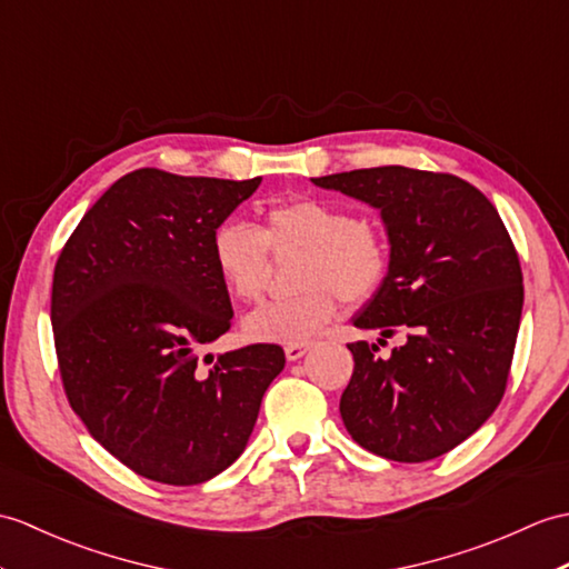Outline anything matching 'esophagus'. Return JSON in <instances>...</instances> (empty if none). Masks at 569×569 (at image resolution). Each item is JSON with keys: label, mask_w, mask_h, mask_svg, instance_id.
Here are the masks:
<instances>
[{"label": "esophagus", "mask_w": 569, "mask_h": 569, "mask_svg": "<svg viewBox=\"0 0 569 569\" xmlns=\"http://www.w3.org/2000/svg\"><path fill=\"white\" fill-rule=\"evenodd\" d=\"M308 349H310V341H296V345H286V359L298 361L300 356H306Z\"/></svg>", "instance_id": "34e87169"}]
</instances>
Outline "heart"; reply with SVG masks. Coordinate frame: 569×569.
Returning <instances> with one entry per match:
<instances>
[{"mask_svg":"<svg viewBox=\"0 0 569 569\" xmlns=\"http://www.w3.org/2000/svg\"><path fill=\"white\" fill-rule=\"evenodd\" d=\"M298 257L296 296L269 302L244 320L249 337L267 341L310 339L337 312V302L361 306L382 286L390 267L386 237L347 206L300 196L273 203L261 224L224 220L213 234V261L222 283L242 302L263 298L273 261Z\"/></svg>","mask_w":569,"mask_h":569,"instance_id":"heart-1","label":"heart"}]
</instances>
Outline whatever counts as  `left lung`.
<instances>
[{"label": "left lung", "instance_id": "1", "mask_svg": "<svg viewBox=\"0 0 569 569\" xmlns=\"http://www.w3.org/2000/svg\"><path fill=\"white\" fill-rule=\"evenodd\" d=\"M312 181L380 210L390 269L353 325L386 339L405 332L388 359L368 341L349 345L345 427L398 463L439 458L505 398L523 308L517 247L487 196L443 171L390 164Z\"/></svg>", "mask_w": 569, "mask_h": 569}]
</instances>
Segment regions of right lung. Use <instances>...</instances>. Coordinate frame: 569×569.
<instances>
[{
	"label": "right lung",
	"instance_id": "add662e5",
	"mask_svg": "<svg viewBox=\"0 0 569 569\" xmlns=\"http://www.w3.org/2000/svg\"><path fill=\"white\" fill-rule=\"evenodd\" d=\"M259 183L136 169L58 257L50 322L64 395L106 451L148 480L198 485L232 466L286 366L279 345L198 353L232 325L213 234Z\"/></svg>",
	"mask_w": 569,
	"mask_h": 569
}]
</instances>
